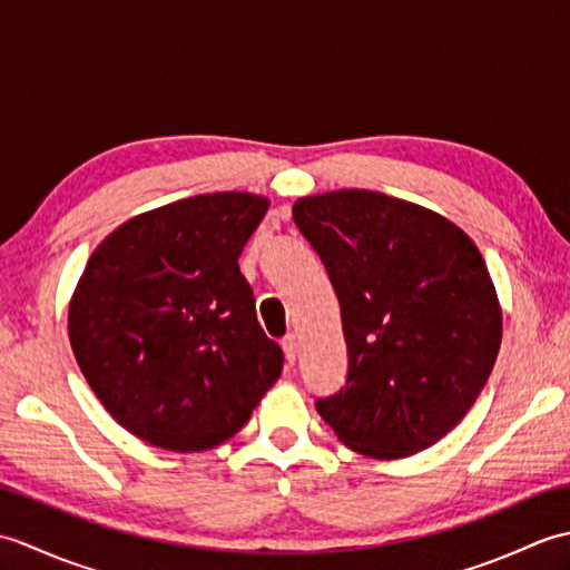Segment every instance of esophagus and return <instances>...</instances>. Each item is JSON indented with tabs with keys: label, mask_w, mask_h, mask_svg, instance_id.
<instances>
[{
	"label": "esophagus",
	"mask_w": 570,
	"mask_h": 570,
	"mask_svg": "<svg viewBox=\"0 0 570 570\" xmlns=\"http://www.w3.org/2000/svg\"><path fill=\"white\" fill-rule=\"evenodd\" d=\"M282 347H284V355H286L288 365H294L296 355H298V341H296V335H286L284 341H282Z\"/></svg>",
	"instance_id": "1"
}]
</instances>
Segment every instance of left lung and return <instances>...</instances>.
<instances>
[{
	"label": "left lung",
	"mask_w": 570,
	"mask_h": 570,
	"mask_svg": "<svg viewBox=\"0 0 570 570\" xmlns=\"http://www.w3.org/2000/svg\"><path fill=\"white\" fill-rule=\"evenodd\" d=\"M294 220L328 269L350 360L318 414L367 458L439 443L475 404L502 343L475 242L423 205L365 188L298 198Z\"/></svg>",
	"instance_id": "obj_1"
}]
</instances>
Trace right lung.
Masks as SVG:
<instances>
[{
    "mask_svg": "<svg viewBox=\"0 0 570 570\" xmlns=\"http://www.w3.org/2000/svg\"><path fill=\"white\" fill-rule=\"evenodd\" d=\"M269 198L223 190L129 217L68 304L82 377L131 435L164 451L225 443L272 390L284 353L264 335L239 254Z\"/></svg>",
    "mask_w": 570,
    "mask_h": 570,
    "instance_id": "add662e5",
    "label": "right lung"
}]
</instances>
